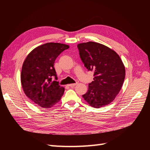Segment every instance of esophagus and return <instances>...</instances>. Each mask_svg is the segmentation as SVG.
Here are the masks:
<instances>
[{"instance_id":"obj_1","label":"esophagus","mask_w":150,"mask_h":150,"mask_svg":"<svg viewBox=\"0 0 150 150\" xmlns=\"http://www.w3.org/2000/svg\"><path fill=\"white\" fill-rule=\"evenodd\" d=\"M77 84L78 83H74V84H69L68 86H69V87H74V86H76V85H77Z\"/></svg>"}]
</instances>
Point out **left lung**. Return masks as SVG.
I'll return each mask as SVG.
<instances>
[{"instance_id":"left-lung-1","label":"left lung","mask_w":150,"mask_h":150,"mask_svg":"<svg viewBox=\"0 0 150 150\" xmlns=\"http://www.w3.org/2000/svg\"><path fill=\"white\" fill-rule=\"evenodd\" d=\"M79 55L88 71L94 72V81L83 98L93 108L110 104L120 93L125 78V67L114 50L95 42L78 44Z\"/></svg>"}]
</instances>
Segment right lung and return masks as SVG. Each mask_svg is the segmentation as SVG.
<instances>
[{
    "label": "right lung",
    "instance_id": "right-lung-1",
    "mask_svg": "<svg viewBox=\"0 0 150 150\" xmlns=\"http://www.w3.org/2000/svg\"><path fill=\"white\" fill-rule=\"evenodd\" d=\"M69 46L48 42L34 48L26 57L22 64L21 81L25 95L42 108H51L59 102L64 92L57 79L54 61Z\"/></svg>",
    "mask_w": 150,
    "mask_h": 150
}]
</instances>
